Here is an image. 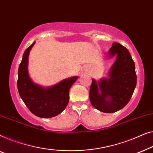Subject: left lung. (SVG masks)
Segmentation results:
<instances>
[{
    "label": "left lung",
    "instance_id": "1",
    "mask_svg": "<svg viewBox=\"0 0 153 153\" xmlns=\"http://www.w3.org/2000/svg\"><path fill=\"white\" fill-rule=\"evenodd\" d=\"M109 57L116 56L108 78L98 82L92 79L89 90L91 105L105 113H114L126 106L132 97L137 85L134 62L128 49L119 43H113Z\"/></svg>",
    "mask_w": 153,
    "mask_h": 153
}]
</instances>
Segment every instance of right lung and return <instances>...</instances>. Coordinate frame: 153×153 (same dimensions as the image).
<instances>
[{"label":"right lung","mask_w":153,"mask_h":153,"mask_svg":"<svg viewBox=\"0 0 153 153\" xmlns=\"http://www.w3.org/2000/svg\"><path fill=\"white\" fill-rule=\"evenodd\" d=\"M34 42L23 53L18 71L17 87L21 98L36 117L51 118L62 113L69 101V90L77 76L63 79L52 87L44 88L34 83L28 74V56Z\"/></svg>","instance_id":"1"}]
</instances>
